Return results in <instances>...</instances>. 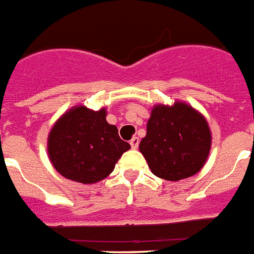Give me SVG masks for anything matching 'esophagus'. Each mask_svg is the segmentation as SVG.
I'll return each instance as SVG.
<instances>
[{"mask_svg":"<svg viewBox=\"0 0 254 254\" xmlns=\"http://www.w3.org/2000/svg\"><path fill=\"white\" fill-rule=\"evenodd\" d=\"M139 137L133 136L132 139H131V141H129V144H131V148H133V149H136L137 147H139Z\"/></svg>","mask_w":254,"mask_h":254,"instance_id":"34e87169","label":"esophagus"}]
</instances>
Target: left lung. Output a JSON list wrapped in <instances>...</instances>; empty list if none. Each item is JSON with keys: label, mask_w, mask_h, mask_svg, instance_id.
I'll use <instances>...</instances> for the list:
<instances>
[{"label": "left lung", "mask_w": 254, "mask_h": 254, "mask_svg": "<svg viewBox=\"0 0 254 254\" xmlns=\"http://www.w3.org/2000/svg\"><path fill=\"white\" fill-rule=\"evenodd\" d=\"M211 133L206 119L186 103L152 110L147 135L139 145L152 173L180 181L198 173L207 160Z\"/></svg>", "instance_id": "left-lung-1"}]
</instances>
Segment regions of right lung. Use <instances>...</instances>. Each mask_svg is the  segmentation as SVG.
<instances>
[{"label":"right lung","instance_id":"right-lung-1","mask_svg":"<svg viewBox=\"0 0 254 254\" xmlns=\"http://www.w3.org/2000/svg\"><path fill=\"white\" fill-rule=\"evenodd\" d=\"M129 148L117 127L106 122L105 109L74 107L56 122L48 136V155L55 169L81 184L106 178Z\"/></svg>","mask_w":254,"mask_h":254}]
</instances>
